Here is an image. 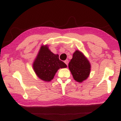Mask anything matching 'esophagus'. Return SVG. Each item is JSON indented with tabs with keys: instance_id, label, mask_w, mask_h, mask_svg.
<instances>
[{
	"instance_id": "34e87169",
	"label": "esophagus",
	"mask_w": 121,
	"mask_h": 121,
	"mask_svg": "<svg viewBox=\"0 0 121 121\" xmlns=\"http://www.w3.org/2000/svg\"><path fill=\"white\" fill-rule=\"evenodd\" d=\"M68 60H65V64H66V65H68Z\"/></svg>"
}]
</instances>
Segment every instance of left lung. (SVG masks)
<instances>
[{"label":"left lung","instance_id":"1","mask_svg":"<svg viewBox=\"0 0 121 121\" xmlns=\"http://www.w3.org/2000/svg\"><path fill=\"white\" fill-rule=\"evenodd\" d=\"M68 67L73 79L78 82H82L90 75L91 65L84 55L78 50L73 53Z\"/></svg>","mask_w":121,"mask_h":121}]
</instances>
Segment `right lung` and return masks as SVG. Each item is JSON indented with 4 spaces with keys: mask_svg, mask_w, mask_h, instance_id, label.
Returning a JSON list of instances; mask_svg holds the SVG:
<instances>
[{
    "mask_svg": "<svg viewBox=\"0 0 121 121\" xmlns=\"http://www.w3.org/2000/svg\"><path fill=\"white\" fill-rule=\"evenodd\" d=\"M33 69L40 79L50 82L60 68H66L67 65L59 60V55L54 54L48 45H42L33 63Z\"/></svg>",
    "mask_w": 121,
    "mask_h": 121,
    "instance_id": "right-lung-1",
    "label": "right lung"
}]
</instances>
